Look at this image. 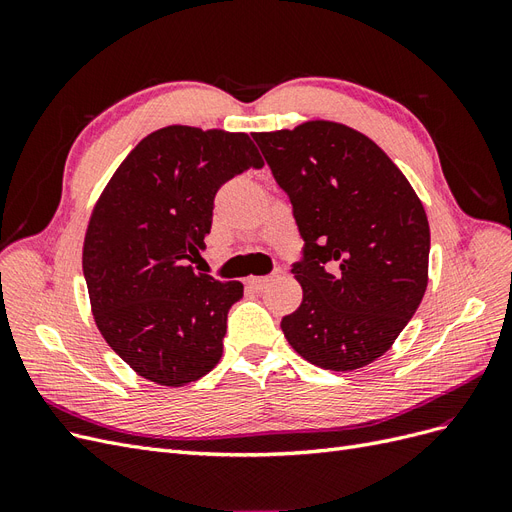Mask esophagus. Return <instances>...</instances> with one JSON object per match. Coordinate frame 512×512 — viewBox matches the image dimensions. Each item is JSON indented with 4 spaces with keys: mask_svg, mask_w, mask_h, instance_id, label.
Returning <instances> with one entry per match:
<instances>
[{
    "mask_svg": "<svg viewBox=\"0 0 512 512\" xmlns=\"http://www.w3.org/2000/svg\"><path fill=\"white\" fill-rule=\"evenodd\" d=\"M277 277H280V271H273L271 275H265V277H250L247 284H250V288H254V290H262V288H267L269 284H273Z\"/></svg>",
    "mask_w": 512,
    "mask_h": 512,
    "instance_id": "obj_1",
    "label": "esophagus"
}]
</instances>
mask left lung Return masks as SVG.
Wrapping results in <instances>:
<instances>
[{"label":"left lung","mask_w":512,"mask_h":512,"mask_svg":"<svg viewBox=\"0 0 512 512\" xmlns=\"http://www.w3.org/2000/svg\"><path fill=\"white\" fill-rule=\"evenodd\" d=\"M252 136L305 241L292 265L303 301L282 318L284 337L322 369L374 363L427 290L423 203L391 158L344 123L307 121Z\"/></svg>","instance_id":"8db88e82"}]
</instances>
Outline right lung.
<instances>
[{
  "label": "right lung",
  "mask_w": 512,
  "mask_h": 512,
  "mask_svg": "<svg viewBox=\"0 0 512 512\" xmlns=\"http://www.w3.org/2000/svg\"><path fill=\"white\" fill-rule=\"evenodd\" d=\"M262 166L243 132L168 126L145 136L108 181L89 218L83 273L102 337L138 376L183 386L222 359L243 284L190 262L205 247L218 190Z\"/></svg>",
  "instance_id": "obj_1"
}]
</instances>
